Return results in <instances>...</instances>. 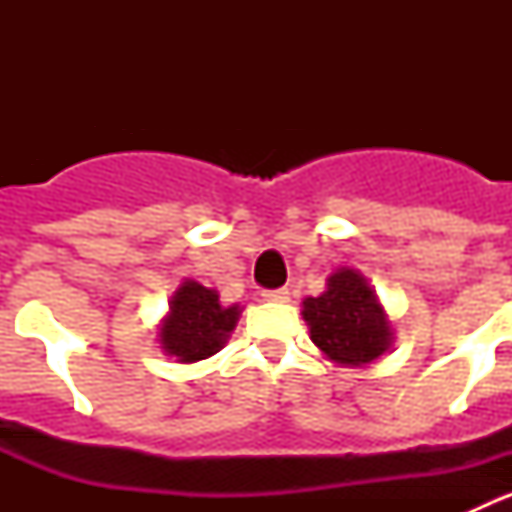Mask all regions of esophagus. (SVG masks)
I'll use <instances>...</instances> for the list:
<instances>
[{"label":"esophagus","instance_id":"34e87169","mask_svg":"<svg viewBox=\"0 0 512 512\" xmlns=\"http://www.w3.org/2000/svg\"><path fill=\"white\" fill-rule=\"evenodd\" d=\"M264 300L266 302H289V289H266Z\"/></svg>","mask_w":512,"mask_h":512}]
</instances>
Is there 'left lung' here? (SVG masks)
<instances>
[{
  "label": "left lung",
  "instance_id": "1",
  "mask_svg": "<svg viewBox=\"0 0 512 512\" xmlns=\"http://www.w3.org/2000/svg\"><path fill=\"white\" fill-rule=\"evenodd\" d=\"M302 318L312 343L341 366H366L392 346V323L374 289L356 269L333 271L320 297H305Z\"/></svg>",
  "mask_w": 512,
  "mask_h": 512
}]
</instances>
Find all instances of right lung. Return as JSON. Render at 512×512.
<instances>
[{
	"label": "right lung",
	"instance_id": "add662e5",
	"mask_svg": "<svg viewBox=\"0 0 512 512\" xmlns=\"http://www.w3.org/2000/svg\"><path fill=\"white\" fill-rule=\"evenodd\" d=\"M241 307L220 305L215 289L187 279L169 302V315L161 323V348L182 364L210 359L228 343Z\"/></svg>",
	"mask_w": 512,
	"mask_h": 512
}]
</instances>
